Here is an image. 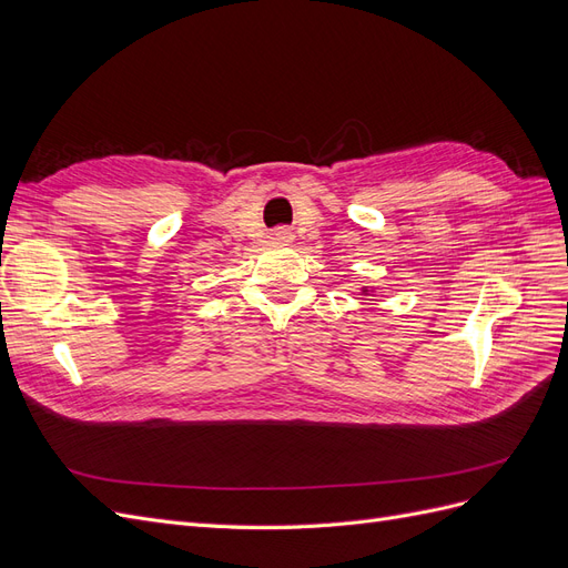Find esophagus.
Wrapping results in <instances>:
<instances>
[{
  "label": "esophagus",
  "instance_id": "34e87169",
  "mask_svg": "<svg viewBox=\"0 0 568 568\" xmlns=\"http://www.w3.org/2000/svg\"><path fill=\"white\" fill-rule=\"evenodd\" d=\"M272 239L277 244H291V239H294V234H291V230H286V227H280V230H274Z\"/></svg>",
  "mask_w": 568,
  "mask_h": 568
}]
</instances>
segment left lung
Returning a JSON list of instances; mask_svg holds the SVG:
<instances>
[{
	"label": "left lung",
	"instance_id": "8db88e82",
	"mask_svg": "<svg viewBox=\"0 0 568 568\" xmlns=\"http://www.w3.org/2000/svg\"><path fill=\"white\" fill-rule=\"evenodd\" d=\"M369 294H372V288H367V286H365V288H363V296H369Z\"/></svg>",
	"mask_w": 568,
	"mask_h": 568
}]
</instances>
